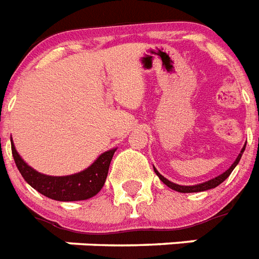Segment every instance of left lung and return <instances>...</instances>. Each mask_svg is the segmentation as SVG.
<instances>
[{
    "mask_svg": "<svg viewBox=\"0 0 259 259\" xmlns=\"http://www.w3.org/2000/svg\"><path fill=\"white\" fill-rule=\"evenodd\" d=\"M245 147L243 146V148H242V151L239 152V155L237 156V159H235V162L233 163V164L230 165V168L226 169L225 172L221 174V175H218L217 178H214V179H210V181L207 182H203V183H199V185H195V186H181V185H177V183H172V182H169L168 179H165L163 175H160V174L158 172V169L155 168L154 167V171L155 174L158 175L159 179L164 183L165 186H168L169 188H172V190H175V191L178 192H200V191H207V190H210V188H215L217 186H219L221 183H222L223 181H226L227 178L230 177V174L233 172V169L237 167V164L239 163V160H241L242 158V154H243V151H245Z\"/></svg>",
    "mask_w": 259,
    "mask_h": 259,
    "instance_id": "obj_1",
    "label": "left lung"
}]
</instances>
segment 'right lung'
<instances>
[{
    "instance_id": "obj_1",
    "label": "right lung",
    "mask_w": 259,
    "mask_h": 259,
    "mask_svg": "<svg viewBox=\"0 0 259 259\" xmlns=\"http://www.w3.org/2000/svg\"><path fill=\"white\" fill-rule=\"evenodd\" d=\"M115 151L116 148L105 151L104 154H101L88 168L81 172L67 175V177H51L38 172L26 164L24 159L18 155L12 142V154L14 162L26 183H29L42 195L60 202L85 200L96 195L104 186Z\"/></svg>"
}]
</instances>
